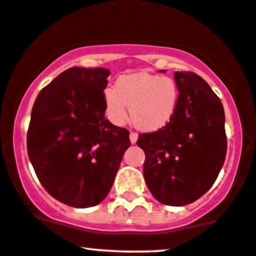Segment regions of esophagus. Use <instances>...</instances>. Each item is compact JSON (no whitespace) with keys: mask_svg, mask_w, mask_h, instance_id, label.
<instances>
[{"mask_svg":"<svg viewBox=\"0 0 256 256\" xmlns=\"http://www.w3.org/2000/svg\"><path fill=\"white\" fill-rule=\"evenodd\" d=\"M137 138H138V135H137L136 132H130V141L131 144H135L137 142Z\"/></svg>","mask_w":256,"mask_h":256,"instance_id":"1","label":"esophagus"}]
</instances>
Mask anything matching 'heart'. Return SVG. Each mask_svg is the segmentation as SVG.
<instances>
[{
	"label": "heart",
	"instance_id": "b5f03b06",
	"mask_svg": "<svg viewBox=\"0 0 256 256\" xmlns=\"http://www.w3.org/2000/svg\"><path fill=\"white\" fill-rule=\"evenodd\" d=\"M176 80L168 76L140 74L120 77L114 88L104 93L106 115L110 121L121 125L131 120L142 131H156L166 126L173 118L178 104Z\"/></svg>",
	"mask_w": 256,
	"mask_h": 256
}]
</instances>
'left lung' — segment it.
<instances>
[{
    "instance_id": "1",
    "label": "left lung",
    "mask_w": 256,
    "mask_h": 256,
    "mask_svg": "<svg viewBox=\"0 0 256 256\" xmlns=\"http://www.w3.org/2000/svg\"><path fill=\"white\" fill-rule=\"evenodd\" d=\"M162 72H164L162 70ZM179 96L170 121L140 134L144 176L156 200L168 206L194 202L214 185L227 153L224 110L207 82L194 72H174Z\"/></svg>"
}]
</instances>
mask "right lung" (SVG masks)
Returning <instances> with one entry per match:
<instances>
[{
    "label": "right lung",
    "mask_w": 256,
    "mask_h": 256,
    "mask_svg": "<svg viewBox=\"0 0 256 256\" xmlns=\"http://www.w3.org/2000/svg\"><path fill=\"white\" fill-rule=\"evenodd\" d=\"M110 71L71 67L38 94L26 134L36 174L52 198L77 208L96 206L112 186L131 142L106 119Z\"/></svg>",
    "instance_id": "obj_1"
}]
</instances>
